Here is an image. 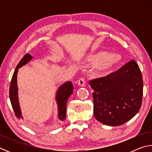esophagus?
I'll use <instances>...</instances> for the list:
<instances>
[{"label":"esophagus","instance_id":"34e87169","mask_svg":"<svg viewBox=\"0 0 152 152\" xmlns=\"http://www.w3.org/2000/svg\"><path fill=\"white\" fill-rule=\"evenodd\" d=\"M86 82H85V79L84 78H80L78 80V84L80 86H85Z\"/></svg>","mask_w":152,"mask_h":152}]
</instances>
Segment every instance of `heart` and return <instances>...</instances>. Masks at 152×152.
<instances>
[{
  "mask_svg": "<svg viewBox=\"0 0 152 152\" xmlns=\"http://www.w3.org/2000/svg\"><path fill=\"white\" fill-rule=\"evenodd\" d=\"M86 60L89 64H94L95 75L104 77L117 68L121 61V57L118 54H110L106 51H92L86 56Z\"/></svg>",
  "mask_w": 152,
  "mask_h": 152,
  "instance_id": "1",
  "label": "heart"
}]
</instances>
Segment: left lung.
<instances>
[{
    "mask_svg": "<svg viewBox=\"0 0 152 152\" xmlns=\"http://www.w3.org/2000/svg\"><path fill=\"white\" fill-rule=\"evenodd\" d=\"M89 83L94 90V115L103 124L121 125L140 110L143 84L140 69L134 60Z\"/></svg>",
    "mask_w": 152,
    "mask_h": 152,
    "instance_id": "1",
    "label": "left lung"
}]
</instances>
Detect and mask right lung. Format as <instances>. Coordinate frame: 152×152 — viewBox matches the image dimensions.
<instances>
[{
  "instance_id": "right-lung-1",
  "label": "right lung",
  "mask_w": 152,
  "mask_h": 152,
  "mask_svg": "<svg viewBox=\"0 0 152 152\" xmlns=\"http://www.w3.org/2000/svg\"><path fill=\"white\" fill-rule=\"evenodd\" d=\"M33 56L29 53H27L24 56V57L21 59L19 63L15 68V72L12 75L11 84H10L9 89V96L10 101L11 102L12 109L14 110L15 116L18 119H23L21 115V111L19 102V98H18V86H17V73L18 70L20 67L27 64L29 61L32 60ZM74 87L70 81L66 82L65 83L59 87L57 92H56V101L57 102L58 109V119L61 121L66 119V104L68 102V98L72 94Z\"/></svg>"
}]
</instances>
